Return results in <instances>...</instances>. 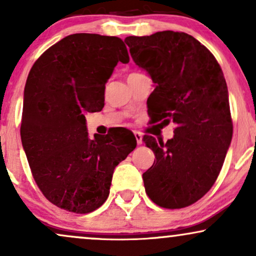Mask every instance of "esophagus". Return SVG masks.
<instances>
[{"instance_id": "esophagus-1", "label": "esophagus", "mask_w": 256, "mask_h": 256, "mask_svg": "<svg viewBox=\"0 0 256 256\" xmlns=\"http://www.w3.org/2000/svg\"><path fill=\"white\" fill-rule=\"evenodd\" d=\"M134 135H135V138H136L138 144H142V135L138 133V132H134Z\"/></svg>"}]
</instances>
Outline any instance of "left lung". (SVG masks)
Segmentation results:
<instances>
[{"mask_svg": "<svg viewBox=\"0 0 256 256\" xmlns=\"http://www.w3.org/2000/svg\"><path fill=\"white\" fill-rule=\"evenodd\" d=\"M124 42L156 86L147 100L152 122L176 123L174 136L167 142L144 136L156 156L142 174L144 188L159 206H188L215 184L232 142L222 68L206 47L182 32L127 36Z\"/></svg>", "mask_w": 256, "mask_h": 256, "instance_id": "left-lung-1", "label": "left lung"}]
</instances>
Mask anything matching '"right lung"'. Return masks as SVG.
<instances>
[{
    "label": "right lung",
    "mask_w": 256,
    "mask_h": 256,
    "mask_svg": "<svg viewBox=\"0 0 256 256\" xmlns=\"http://www.w3.org/2000/svg\"><path fill=\"white\" fill-rule=\"evenodd\" d=\"M118 62H129L120 38L77 33L44 52L28 74L22 146L44 196L71 212L100 208L115 167L136 147L128 129L92 138L88 133L84 114L103 109L106 84Z\"/></svg>",
    "instance_id": "add662e5"
}]
</instances>
